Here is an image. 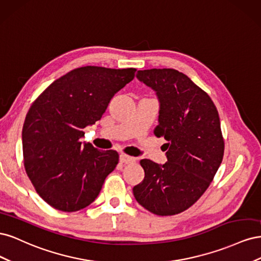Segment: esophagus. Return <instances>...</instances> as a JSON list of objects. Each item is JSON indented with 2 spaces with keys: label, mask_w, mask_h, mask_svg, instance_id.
<instances>
[{
  "label": "esophagus",
  "mask_w": 261,
  "mask_h": 261,
  "mask_svg": "<svg viewBox=\"0 0 261 261\" xmlns=\"http://www.w3.org/2000/svg\"><path fill=\"white\" fill-rule=\"evenodd\" d=\"M120 161H121L122 163L128 164V163L135 162V161H136V158L130 156V155H127V154H125V153H122V154L120 155Z\"/></svg>",
  "instance_id": "1"
}]
</instances>
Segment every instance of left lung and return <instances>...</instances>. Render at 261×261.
<instances>
[{"mask_svg":"<svg viewBox=\"0 0 261 261\" xmlns=\"http://www.w3.org/2000/svg\"><path fill=\"white\" fill-rule=\"evenodd\" d=\"M136 76L159 99L154 135L167 140L168 162L141 160L145 178L133 193L156 216L177 215L200 198L222 162L224 140L218 110L207 92L176 69L138 70Z\"/></svg>","mask_w":261,"mask_h":261,"instance_id":"8db88e82","label":"left lung"}]
</instances>
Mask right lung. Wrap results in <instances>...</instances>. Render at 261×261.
Wrapping results in <instances>:
<instances>
[{
	"instance_id": "right-lung-1",
	"label": "right lung",
	"mask_w": 261,
	"mask_h": 261,
	"mask_svg": "<svg viewBox=\"0 0 261 261\" xmlns=\"http://www.w3.org/2000/svg\"><path fill=\"white\" fill-rule=\"evenodd\" d=\"M135 72L76 68L54 81L31 105L21 134L23 165L36 192L51 207L74 212L98 197L118 153L83 144V129L100 120Z\"/></svg>"
}]
</instances>
